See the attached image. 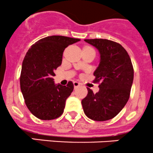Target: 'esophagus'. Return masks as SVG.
Segmentation results:
<instances>
[{
	"instance_id": "34e87169",
	"label": "esophagus",
	"mask_w": 153,
	"mask_h": 153,
	"mask_svg": "<svg viewBox=\"0 0 153 153\" xmlns=\"http://www.w3.org/2000/svg\"><path fill=\"white\" fill-rule=\"evenodd\" d=\"M73 84H74V87L75 88H77L78 86H80V84L78 82H77V81H74Z\"/></svg>"
}]
</instances>
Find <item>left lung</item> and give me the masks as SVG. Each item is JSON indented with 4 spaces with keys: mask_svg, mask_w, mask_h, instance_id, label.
Returning a JSON list of instances; mask_svg holds the SVG:
<instances>
[{
    "mask_svg": "<svg viewBox=\"0 0 153 153\" xmlns=\"http://www.w3.org/2000/svg\"><path fill=\"white\" fill-rule=\"evenodd\" d=\"M100 53V64L94 72V82H100L99 91L93 93L87 88V95L81 101L85 115L90 119L104 121L116 116L129 100L134 69L127 52L115 41L85 39Z\"/></svg>",
    "mask_w": 153,
    "mask_h": 153,
    "instance_id": "1",
    "label": "left lung"
}]
</instances>
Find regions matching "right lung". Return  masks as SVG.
I'll return each mask as SVG.
<instances>
[{
	"instance_id": "add662e5",
	"label": "right lung",
	"mask_w": 153,
	"mask_h": 153,
	"mask_svg": "<svg viewBox=\"0 0 153 153\" xmlns=\"http://www.w3.org/2000/svg\"><path fill=\"white\" fill-rule=\"evenodd\" d=\"M78 38L52 35L32 45L23 61L20 84L25 104L32 115L41 120H52L64 112L66 100L74 85L55 84V70L62 63L63 52Z\"/></svg>"
}]
</instances>
